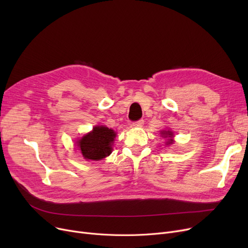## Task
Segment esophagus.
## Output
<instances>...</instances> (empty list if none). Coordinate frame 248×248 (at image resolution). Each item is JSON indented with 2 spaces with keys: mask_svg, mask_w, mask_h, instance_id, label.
Wrapping results in <instances>:
<instances>
[{
  "mask_svg": "<svg viewBox=\"0 0 248 248\" xmlns=\"http://www.w3.org/2000/svg\"><path fill=\"white\" fill-rule=\"evenodd\" d=\"M142 125H144V121H142V120H140V121H138V122H135V123H133V124H132L133 127H142Z\"/></svg>",
  "mask_w": 248,
  "mask_h": 248,
  "instance_id": "obj_1",
  "label": "esophagus"
}]
</instances>
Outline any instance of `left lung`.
Wrapping results in <instances>:
<instances>
[{"mask_svg": "<svg viewBox=\"0 0 248 248\" xmlns=\"http://www.w3.org/2000/svg\"><path fill=\"white\" fill-rule=\"evenodd\" d=\"M161 135H162L164 138H170V139H168V141L166 142L167 145L173 144L174 140H172V138L174 137V134H173L172 131H162V132H161Z\"/></svg>", "mask_w": 248, "mask_h": 248, "instance_id": "8db88e82", "label": "left lung"}]
</instances>
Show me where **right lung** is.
<instances>
[{
  "label": "right lung",
  "instance_id": "obj_1",
  "mask_svg": "<svg viewBox=\"0 0 248 248\" xmlns=\"http://www.w3.org/2000/svg\"><path fill=\"white\" fill-rule=\"evenodd\" d=\"M116 134L104 125H95L93 131L77 141V147L85 160L99 161L112 152V142Z\"/></svg>",
  "mask_w": 248,
  "mask_h": 248
}]
</instances>
